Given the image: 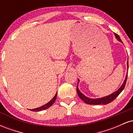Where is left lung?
<instances>
[{
    "mask_svg": "<svg viewBox=\"0 0 133 133\" xmlns=\"http://www.w3.org/2000/svg\"><path fill=\"white\" fill-rule=\"evenodd\" d=\"M114 36H115V37H116V38L117 40L123 43L121 39H120L119 36L117 34H116V33H114ZM127 65H128V60L127 62ZM127 77H128V72H127V74H126V77H125V79H124V82H123V84L121 85V86L116 91H115L114 92L112 93V94H109V95H108V96H104V97H99V98H96V99L89 98V97H87V96H85L84 94H82V93L80 91H79V88H78V84L79 82V79H78V83H77V94H78L79 97H80V98L85 103L88 104H91V105H100V104L106 105V104H108L111 103L112 101H114V99H115L117 96H118L119 94L120 93L123 91V90L124 89L125 85H126V80H127Z\"/></svg>",
    "mask_w": 133,
    "mask_h": 133,
    "instance_id": "1",
    "label": "left lung"
}]
</instances>
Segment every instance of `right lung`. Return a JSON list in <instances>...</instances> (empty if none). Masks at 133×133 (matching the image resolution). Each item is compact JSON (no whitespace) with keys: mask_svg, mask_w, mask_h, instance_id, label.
<instances>
[{"mask_svg":"<svg viewBox=\"0 0 133 133\" xmlns=\"http://www.w3.org/2000/svg\"><path fill=\"white\" fill-rule=\"evenodd\" d=\"M57 93L56 92V95L54 96V97H53V98L49 102H48L47 104H44V105H43V106L39 107V108H35V109H30V110L32 111H36V112H37V111H41L45 110V109H48L49 108H50V107H51L52 105L54 103L55 101H56V97H57Z\"/></svg>","mask_w":133,"mask_h":133,"instance_id":"right-lung-1","label":"right lung"}]
</instances>
